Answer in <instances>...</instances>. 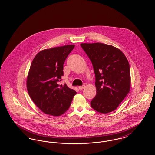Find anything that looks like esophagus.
<instances>
[{
    "instance_id": "34e87169",
    "label": "esophagus",
    "mask_w": 155,
    "mask_h": 155,
    "mask_svg": "<svg viewBox=\"0 0 155 155\" xmlns=\"http://www.w3.org/2000/svg\"><path fill=\"white\" fill-rule=\"evenodd\" d=\"M84 88H85V85H82V86H79V87H78V89H79L80 90H82V89H83Z\"/></svg>"
}]
</instances>
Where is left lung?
I'll list each match as a JSON object with an SVG mask.
<instances>
[{
  "label": "left lung",
  "mask_w": 155,
  "mask_h": 155,
  "mask_svg": "<svg viewBox=\"0 0 155 155\" xmlns=\"http://www.w3.org/2000/svg\"><path fill=\"white\" fill-rule=\"evenodd\" d=\"M81 46L95 74L96 95L91 102L92 107L104 114L115 110L130 90L128 60L120 49L110 45L84 43Z\"/></svg>",
  "instance_id": "1"
}]
</instances>
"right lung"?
Wrapping results in <instances>:
<instances>
[{
	"label": "right lung",
	"mask_w": 155,
	"mask_h": 155,
	"mask_svg": "<svg viewBox=\"0 0 155 155\" xmlns=\"http://www.w3.org/2000/svg\"><path fill=\"white\" fill-rule=\"evenodd\" d=\"M74 45L47 49L39 52L31 64L27 88L31 99L46 114L59 116L66 111L77 94L66 84L59 85L63 64Z\"/></svg>",
	"instance_id": "add662e5"
}]
</instances>
